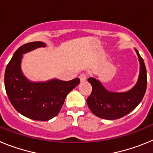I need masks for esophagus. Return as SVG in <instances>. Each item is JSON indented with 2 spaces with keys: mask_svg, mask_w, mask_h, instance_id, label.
<instances>
[{
  "mask_svg": "<svg viewBox=\"0 0 153 153\" xmlns=\"http://www.w3.org/2000/svg\"><path fill=\"white\" fill-rule=\"evenodd\" d=\"M87 79V75L85 74H82L79 76V79H80L81 82H84V81L86 80Z\"/></svg>",
  "mask_w": 153,
  "mask_h": 153,
  "instance_id": "esophagus-1",
  "label": "esophagus"
}]
</instances>
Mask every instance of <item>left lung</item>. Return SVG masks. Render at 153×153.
I'll use <instances>...</instances> for the list:
<instances>
[{
	"instance_id": "1",
	"label": "left lung",
	"mask_w": 153,
	"mask_h": 153,
	"mask_svg": "<svg viewBox=\"0 0 153 153\" xmlns=\"http://www.w3.org/2000/svg\"><path fill=\"white\" fill-rule=\"evenodd\" d=\"M140 61V70L136 85L126 92H111L106 90L100 81L90 77L92 93L86 102L92 113L105 120H117L132 111L140 104L145 95L147 86L146 69L143 59L135 49Z\"/></svg>"
}]
</instances>
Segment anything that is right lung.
Wrapping results in <instances>:
<instances>
[{"label": "right lung", "mask_w": 153, "mask_h": 153, "mask_svg": "<svg viewBox=\"0 0 153 153\" xmlns=\"http://www.w3.org/2000/svg\"><path fill=\"white\" fill-rule=\"evenodd\" d=\"M44 42L24 44L13 53L7 65L4 86L8 99L18 113L27 118L47 121L60 111L66 97L79 83V78L70 81L52 79L45 82H32L21 70L23 54L45 47Z\"/></svg>", "instance_id": "add662e5"}]
</instances>
